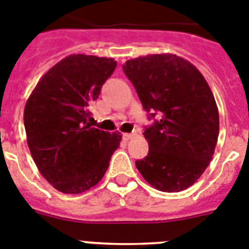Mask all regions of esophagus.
Masks as SVG:
<instances>
[{
	"instance_id": "obj_1",
	"label": "esophagus",
	"mask_w": 249,
	"mask_h": 249,
	"mask_svg": "<svg viewBox=\"0 0 249 249\" xmlns=\"http://www.w3.org/2000/svg\"><path fill=\"white\" fill-rule=\"evenodd\" d=\"M134 135H135V133H124V134H123V139H125V141H129V139L133 138Z\"/></svg>"
}]
</instances>
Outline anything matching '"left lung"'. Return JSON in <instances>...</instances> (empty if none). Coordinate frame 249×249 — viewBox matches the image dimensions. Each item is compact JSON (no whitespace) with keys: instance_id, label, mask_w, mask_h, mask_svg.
<instances>
[{"instance_id":"obj_1","label":"left lung","mask_w":249,"mask_h":249,"mask_svg":"<svg viewBox=\"0 0 249 249\" xmlns=\"http://www.w3.org/2000/svg\"><path fill=\"white\" fill-rule=\"evenodd\" d=\"M148 118L147 157L135 166L161 192H180L209 166L219 137V110L206 79L191 62L173 53L131 58L123 65Z\"/></svg>"}]
</instances>
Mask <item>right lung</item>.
Listing matches in <instances>:
<instances>
[{
  "label": "right lung",
  "instance_id": "add662e5",
  "mask_svg": "<svg viewBox=\"0 0 249 249\" xmlns=\"http://www.w3.org/2000/svg\"><path fill=\"white\" fill-rule=\"evenodd\" d=\"M116 68L114 58L70 54L44 74L24 108L28 147L52 187L79 195L104 178L120 133L92 128L89 105Z\"/></svg>",
  "mask_w": 249,
  "mask_h": 249
}]
</instances>
